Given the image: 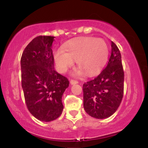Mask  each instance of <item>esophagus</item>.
I'll use <instances>...</instances> for the list:
<instances>
[{"label":"esophagus","mask_w":148,"mask_h":148,"mask_svg":"<svg viewBox=\"0 0 148 148\" xmlns=\"http://www.w3.org/2000/svg\"><path fill=\"white\" fill-rule=\"evenodd\" d=\"M70 84L73 85V84H78V81L76 80H74V79H71L70 80Z\"/></svg>","instance_id":"1"}]
</instances>
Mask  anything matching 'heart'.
<instances>
[{"instance_id": "b5f03b06", "label": "heart", "mask_w": 148, "mask_h": 148, "mask_svg": "<svg viewBox=\"0 0 148 148\" xmlns=\"http://www.w3.org/2000/svg\"><path fill=\"white\" fill-rule=\"evenodd\" d=\"M108 48L101 38L83 37L75 39L54 53V60L61 72H64L76 60L77 67L86 75L97 73L106 63Z\"/></svg>"}]
</instances>
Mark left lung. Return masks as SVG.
Masks as SVG:
<instances>
[{"label": "left lung", "mask_w": 148, "mask_h": 148, "mask_svg": "<svg viewBox=\"0 0 148 148\" xmlns=\"http://www.w3.org/2000/svg\"><path fill=\"white\" fill-rule=\"evenodd\" d=\"M124 76L121 54L111 42V53L106 67L94 79L83 85L84 107L88 115L103 119L117 111L123 97Z\"/></svg>", "instance_id": "left-lung-1"}]
</instances>
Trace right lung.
<instances>
[{
	"label": "right lung",
	"instance_id": "1",
	"mask_svg": "<svg viewBox=\"0 0 148 148\" xmlns=\"http://www.w3.org/2000/svg\"><path fill=\"white\" fill-rule=\"evenodd\" d=\"M55 37L37 36L21 58V86L30 113L40 121L50 122L62 114V97L69 82L54 69L52 43Z\"/></svg>",
	"mask_w": 148,
	"mask_h": 148
}]
</instances>
